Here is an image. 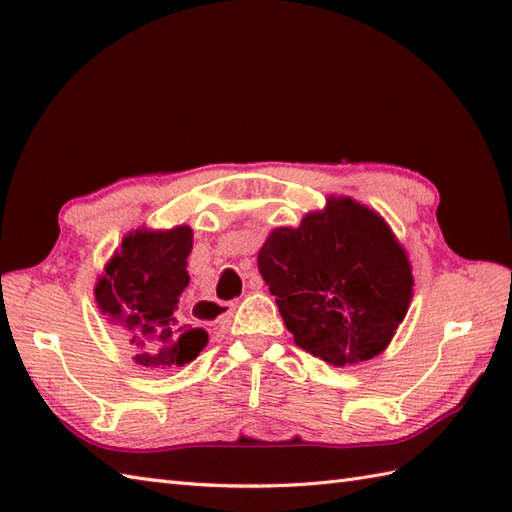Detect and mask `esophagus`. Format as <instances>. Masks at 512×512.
Returning <instances> with one entry per match:
<instances>
[{
  "instance_id": "esophagus-1",
  "label": "esophagus",
  "mask_w": 512,
  "mask_h": 512,
  "mask_svg": "<svg viewBox=\"0 0 512 512\" xmlns=\"http://www.w3.org/2000/svg\"><path fill=\"white\" fill-rule=\"evenodd\" d=\"M259 288H262V281H259V279L250 281V290H259ZM198 310H200V314H204V317H209V319H222V317H226L228 312L233 310V306L226 308V303L213 301V299H204V301L198 303Z\"/></svg>"
}]
</instances>
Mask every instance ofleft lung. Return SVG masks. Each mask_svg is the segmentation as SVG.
Listing matches in <instances>:
<instances>
[{"label":"left lung","mask_w":512,"mask_h":512,"mask_svg":"<svg viewBox=\"0 0 512 512\" xmlns=\"http://www.w3.org/2000/svg\"><path fill=\"white\" fill-rule=\"evenodd\" d=\"M257 268L295 343L334 367L385 352L413 297L407 250L383 217L345 195L297 228H273Z\"/></svg>","instance_id":"8db88e82"}]
</instances>
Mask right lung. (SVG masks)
Masks as SVG:
<instances>
[{"mask_svg": "<svg viewBox=\"0 0 512 512\" xmlns=\"http://www.w3.org/2000/svg\"><path fill=\"white\" fill-rule=\"evenodd\" d=\"M191 248L189 224L165 231L136 228L123 237L96 279V306L107 321L125 330L129 345L138 350L134 361L140 367H182L209 343V334L184 321L178 308L189 286Z\"/></svg>", "mask_w": 512, "mask_h": 512, "instance_id": "add662e5", "label": "right lung"}]
</instances>
